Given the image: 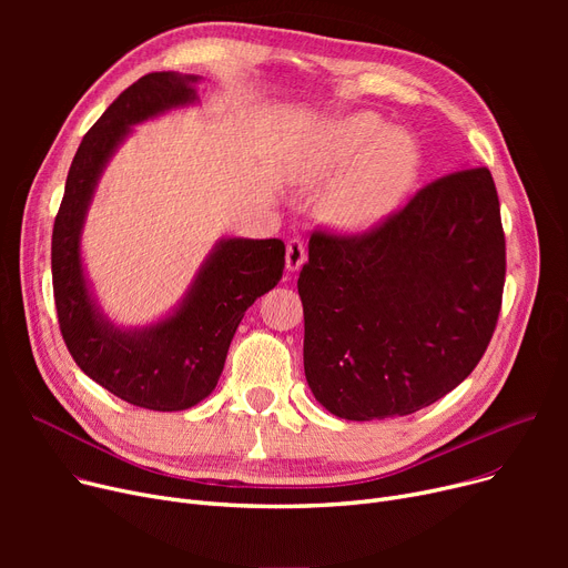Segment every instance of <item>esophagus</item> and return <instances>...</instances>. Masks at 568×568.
<instances>
[{
    "label": "esophagus",
    "instance_id": "esophagus-1",
    "mask_svg": "<svg viewBox=\"0 0 568 568\" xmlns=\"http://www.w3.org/2000/svg\"><path fill=\"white\" fill-rule=\"evenodd\" d=\"M306 262V246L300 236H294L287 242V251H285V264L287 272H300Z\"/></svg>",
    "mask_w": 568,
    "mask_h": 568
}]
</instances>
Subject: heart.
<instances>
[{
  "instance_id": "b5f03b06",
  "label": "heart",
  "mask_w": 568,
  "mask_h": 568,
  "mask_svg": "<svg viewBox=\"0 0 568 568\" xmlns=\"http://www.w3.org/2000/svg\"><path fill=\"white\" fill-rule=\"evenodd\" d=\"M308 170L332 179L347 170L326 197V216L341 227H368L392 214L419 174V149L373 112H356L326 126L313 142Z\"/></svg>"
}]
</instances>
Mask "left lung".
<instances>
[{
    "instance_id": "8db88e82",
    "label": "left lung",
    "mask_w": 568,
    "mask_h": 568,
    "mask_svg": "<svg viewBox=\"0 0 568 568\" xmlns=\"http://www.w3.org/2000/svg\"><path fill=\"white\" fill-rule=\"evenodd\" d=\"M504 274L488 168L435 179L362 234L317 227L296 283L313 396L347 422L433 405L481 362Z\"/></svg>"
}]
</instances>
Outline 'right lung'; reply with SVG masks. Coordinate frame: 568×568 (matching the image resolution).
Masks as SVG:
<instances>
[{
  "mask_svg": "<svg viewBox=\"0 0 568 568\" xmlns=\"http://www.w3.org/2000/svg\"><path fill=\"white\" fill-rule=\"evenodd\" d=\"M195 75L146 73L82 138L52 227V290L64 343L84 375L131 405L176 412L216 389L239 322L285 268L281 239H223L179 306L142 332L110 324L89 296L80 232L99 176L133 124L195 101Z\"/></svg>",
  "mask_w": 568,
  "mask_h": 568,
  "instance_id": "obj_1",
  "label": "right lung"
}]
</instances>
